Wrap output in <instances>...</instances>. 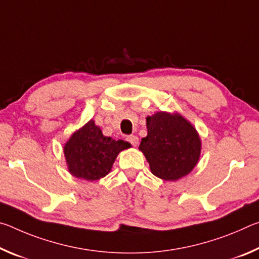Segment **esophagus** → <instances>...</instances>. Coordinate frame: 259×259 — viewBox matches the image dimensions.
<instances>
[{"label":"esophagus","mask_w":259,"mask_h":259,"mask_svg":"<svg viewBox=\"0 0 259 259\" xmlns=\"http://www.w3.org/2000/svg\"><path fill=\"white\" fill-rule=\"evenodd\" d=\"M126 140H128V142H129L133 146H137L138 143H139L138 137H137V136H135V135L128 136V138H126Z\"/></svg>","instance_id":"esophagus-1"}]
</instances>
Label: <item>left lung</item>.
I'll return each mask as SVG.
<instances>
[{
  "instance_id": "left-lung-1",
  "label": "left lung",
  "mask_w": 259,
  "mask_h": 259,
  "mask_svg": "<svg viewBox=\"0 0 259 259\" xmlns=\"http://www.w3.org/2000/svg\"><path fill=\"white\" fill-rule=\"evenodd\" d=\"M147 136L139 150L152 174L163 181H178L190 174L201 154V139L185 117L178 113L157 112L146 117Z\"/></svg>"
}]
</instances>
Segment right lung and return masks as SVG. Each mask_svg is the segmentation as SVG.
<instances>
[{
    "mask_svg": "<svg viewBox=\"0 0 259 259\" xmlns=\"http://www.w3.org/2000/svg\"><path fill=\"white\" fill-rule=\"evenodd\" d=\"M131 145L124 140L104 136L94 120L76 130L64 146L68 171L88 182L98 181L111 171L121 151Z\"/></svg>",
    "mask_w": 259,
    "mask_h": 259,
    "instance_id": "right-lung-1",
    "label": "right lung"
}]
</instances>
